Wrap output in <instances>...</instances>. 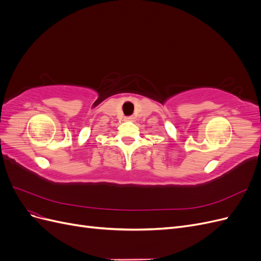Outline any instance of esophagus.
Returning <instances> with one entry per match:
<instances>
[{
	"label": "esophagus",
	"instance_id": "obj_1",
	"mask_svg": "<svg viewBox=\"0 0 261 261\" xmlns=\"http://www.w3.org/2000/svg\"><path fill=\"white\" fill-rule=\"evenodd\" d=\"M125 120H126V121H133V120H134V117H133V116H128V117H125Z\"/></svg>",
	"mask_w": 261,
	"mask_h": 261
}]
</instances>
